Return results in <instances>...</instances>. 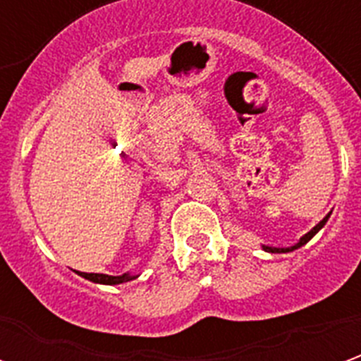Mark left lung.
I'll return each mask as SVG.
<instances>
[{"instance_id": "8db88e82", "label": "left lung", "mask_w": 361, "mask_h": 361, "mask_svg": "<svg viewBox=\"0 0 361 361\" xmlns=\"http://www.w3.org/2000/svg\"><path fill=\"white\" fill-rule=\"evenodd\" d=\"M329 216H331V212H329V214H326L325 219L321 220V222H319L317 226L313 228V230H310V232H307V234L303 235L302 240H300V242L295 243V245H292V247H267V245H263V250L265 251H271V253H288V251H294V250H298V247H302V245H305V243L310 242L311 238H313V235L317 234L319 230H321V228L325 226V222L326 220H329Z\"/></svg>"}]
</instances>
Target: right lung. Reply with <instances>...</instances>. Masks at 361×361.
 Segmentation results:
<instances>
[{
    "label": "right lung",
    "mask_w": 361,
    "mask_h": 361,
    "mask_svg": "<svg viewBox=\"0 0 361 361\" xmlns=\"http://www.w3.org/2000/svg\"><path fill=\"white\" fill-rule=\"evenodd\" d=\"M82 279L92 280L98 284H121V282H129V280L137 279L131 274H121V276H108V274H98V272H81Z\"/></svg>",
    "instance_id": "1"
}]
</instances>
